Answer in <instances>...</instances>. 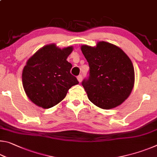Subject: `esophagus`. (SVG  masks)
I'll return each instance as SVG.
<instances>
[{
  "label": "esophagus",
  "instance_id": "obj_1",
  "mask_svg": "<svg viewBox=\"0 0 157 157\" xmlns=\"http://www.w3.org/2000/svg\"><path fill=\"white\" fill-rule=\"evenodd\" d=\"M78 80L79 82H82V75H79L78 76Z\"/></svg>",
  "mask_w": 157,
  "mask_h": 157
}]
</instances>
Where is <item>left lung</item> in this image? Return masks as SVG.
<instances>
[{"label":"left lung","mask_w":157,"mask_h":157,"mask_svg":"<svg viewBox=\"0 0 157 157\" xmlns=\"http://www.w3.org/2000/svg\"><path fill=\"white\" fill-rule=\"evenodd\" d=\"M82 52L89 66V75L82 82L89 100L104 109L121 105L134 87L132 61L120 48L105 41L96 47L84 45Z\"/></svg>","instance_id":"1"}]
</instances>
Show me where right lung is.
I'll return each instance as SVG.
<instances>
[{
	"instance_id": "1",
	"label": "right lung",
	"mask_w": 157,
	"mask_h": 157,
	"mask_svg": "<svg viewBox=\"0 0 157 157\" xmlns=\"http://www.w3.org/2000/svg\"><path fill=\"white\" fill-rule=\"evenodd\" d=\"M73 49L46 45L28 60L23 70V86L36 105L44 109L54 107L66 97L69 89L79 83L70 72L72 64L66 60Z\"/></svg>"
}]
</instances>
